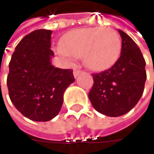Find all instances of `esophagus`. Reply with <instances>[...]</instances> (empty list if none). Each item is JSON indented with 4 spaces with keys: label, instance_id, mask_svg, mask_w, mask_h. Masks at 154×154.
<instances>
[{
    "label": "esophagus",
    "instance_id": "obj_1",
    "mask_svg": "<svg viewBox=\"0 0 154 154\" xmlns=\"http://www.w3.org/2000/svg\"><path fill=\"white\" fill-rule=\"evenodd\" d=\"M80 73H82V71H81L80 69H75V70H74V77H77Z\"/></svg>",
    "mask_w": 154,
    "mask_h": 154
}]
</instances>
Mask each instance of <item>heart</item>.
<instances>
[{"label": "heart", "mask_w": 154, "mask_h": 154, "mask_svg": "<svg viewBox=\"0 0 154 154\" xmlns=\"http://www.w3.org/2000/svg\"><path fill=\"white\" fill-rule=\"evenodd\" d=\"M121 41L118 33L110 27L76 29L66 34L60 51L65 56L83 57L85 65L94 71L110 68L118 60Z\"/></svg>", "instance_id": "b5f03b06"}]
</instances>
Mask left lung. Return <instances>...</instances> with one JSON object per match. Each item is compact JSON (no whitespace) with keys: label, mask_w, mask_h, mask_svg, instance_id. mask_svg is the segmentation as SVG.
I'll return each mask as SVG.
<instances>
[{"label":"left lung","mask_w":154,"mask_h":154,"mask_svg":"<svg viewBox=\"0 0 154 154\" xmlns=\"http://www.w3.org/2000/svg\"><path fill=\"white\" fill-rule=\"evenodd\" d=\"M122 39L119 60L109 69L93 74L89 100L98 112L109 117L128 113L140 100L146 80L145 60L133 39L119 30Z\"/></svg>","instance_id":"1"}]
</instances>
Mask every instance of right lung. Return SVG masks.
<instances>
[{
	"instance_id": "add662e5",
	"label": "right lung",
	"mask_w": 154,
	"mask_h": 154,
	"mask_svg": "<svg viewBox=\"0 0 154 154\" xmlns=\"http://www.w3.org/2000/svg\"><path fill=\"white\" fill-rule=\"evenodd\" d=\"M52 32L38 29L26 35L16 46L10 61L7 85L11 103L34 121H49L63 103V94L75 81L72 69L51 65Z\"/></svg>"
}]
</instances>
